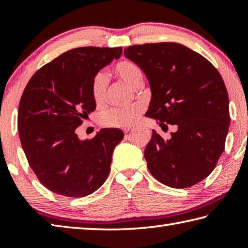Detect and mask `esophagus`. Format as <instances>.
I'll return each instance as SVG.
<instances>
[{"mask_svg":"<svg viewBox=\"0 0 248 248\" xmlns=\"http://www.w3.org/2000/svg\"><path fill=\"white\" fill-rule=\"evenodd\" d=\"M131 131H132L131 128H125V129L124 130V133H129V132H131Z\"/></svg>","mask_w":248,"mask_h":248,"instance_id":"34e87169","label":"esophagus"}]
</instances>
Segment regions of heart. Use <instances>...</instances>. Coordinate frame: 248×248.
Listing matches in <instances>:
<instances>
[{"mask_svg":"<svg viewBox=\"0 0 248 248\" xmlns=\"http://www.w3.org/2000/svg\"><path fill=\"white\" fill-rule=\"evenodd\" d=\"M115 73L121 81H124L129 87L136 90L138 86L143 84V73L136 63L124 60L115 65ZM108 78L104 72H98L94 75L91 83V94L96 105H103L107 100ZM143 107L137 105L131 108H110L103 111L99 116V123L104 127L109 128H129L140 120Z\"/></svg>","mask_w":248,"mask_h":248,"instance_id":"heart-1","label":"heart"}]
</instances>
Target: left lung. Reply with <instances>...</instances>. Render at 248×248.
<instances>
[{
	"label": "left lung",
	"instance_id": "8db88e82",
	"mask_svg": "<svg viewBox=\"0 0 248 248\" xmlns=\"http://www.w3.org/2000/svg\"><path fill=\"white\" fill-rule=\"evenodd\" d=\"M124 52L149 79L145 116L164 131L169 124L176 128L169 140L152 131L144 151L150 173L171 188L194 186L211 174L224 151L230 111L223 79L211 62L180 44L134 45Z\"/></svg>",
	"mask_w": 248,
	"mask_h": 248
}]
</instances>
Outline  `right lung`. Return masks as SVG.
<instances>
[{"mask_svg": "<svg viewBox=\"0 0 248 248\" xmlns=\"http://www.w3.org/2000/svg\"><path fill=\"white\" fill-rule=\"evenodd\" d=\"M121 52V47L69 50L40 68L25 87L17 117L20 143L29 166L50 191L81 198L107 179L124 132L105 128L82 141L77 128L96 108L91 94L94 75Z\"/></svg>", "mask_w": 248, "mask_h": 248, "instance_id": "right-lung-1", "label": "right lung"}]
</instances>
